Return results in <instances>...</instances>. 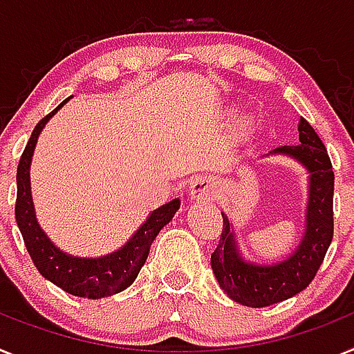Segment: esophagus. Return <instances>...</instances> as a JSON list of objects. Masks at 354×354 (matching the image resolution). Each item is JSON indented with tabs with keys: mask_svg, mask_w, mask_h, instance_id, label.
Returning <instances> with one entry per match:
<instances>
[{
	"mask_svg": "<svg viewBox=\"0 0 354 354\" xmlns=\"http://www.w3.org/2000/svg\"><path fill=\"white\" fill-rule=\"evenodd\" d=\"M214 189H216V184L211 177H195V179L189 183V197L193 201H207L214 195Z\"/></svg>",
	"mask_w": 354,
	"mask_h": 354,
	"instance_id": "34e87169",
	"label": "esophagus"
}]
</instances>
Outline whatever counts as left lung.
<instances>
[{
  "mask_svg": "<svg viewBox=\"0 0 354 354\" xmlns=\"http://www.w3.org/2000/svg\"><path fill=\"white\" fill-rule=\"evenodd\" d=\"M297 131L299 145L274 148L265 156H286L308 171L306 225L299 245L276 263L249 261L240 252L231 218L222 213L223 229L211 254V268L227 297L243 306H270L303 292L333 240L335 175L328 150L304 118L299 120Z\"/></svg>",
  "mask_w": 354,
  "mask_h": 354,
  "instance_id": "8db88e82",
  "label": "left lung"
}]
</instances>
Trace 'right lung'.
Instances as JSON below:
<instances>
[{"instance_id": "add662e5", "label": "right lung", "mask_w": 354, "mask_h": 354, "mask_svg": "<svg viewBox=\"0 0 354 354\" xmlns=\"http://www.w3.org/2000/svg\"><path fill=\"white\" fill-rule=\"evenodd\" d=\"M53 109L35 125L25 152L21 156L17 166V201H16V222L25 240L26 250L33 265L37 267L42 277H46L53 285L77 297L102 299L120 294L132 285L140 274L150 252V245L156 240L166 223L171 222L174 214L179 211L180 201L174 198L168 204L153 209L140 229L129 238L125 245L116 249L111 254L98 258H84L64 252L48 238V234L39 225L33 207L32 186H30V165H32L33 150L37 145L39 134L50 122V118L59 111L66 102Z\"/></svg>"}]
</instances>
